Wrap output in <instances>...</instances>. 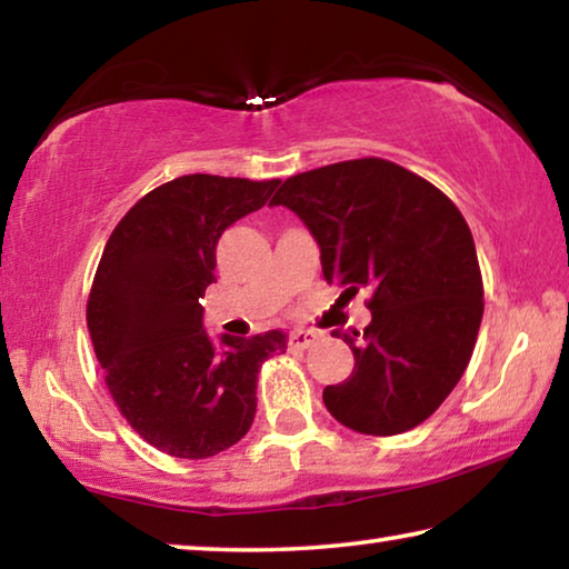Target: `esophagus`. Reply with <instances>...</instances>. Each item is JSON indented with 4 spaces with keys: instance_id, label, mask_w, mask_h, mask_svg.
<instances>
[{
    "instance_id": "obj_1",
    "label": "esophagus",
    "mask_w": 569,
    "mask_h": 569,
    "mask_svg": "<svg viewBox=\"0 0 569 569\" xmlns=\"http://www.w3.org/2000/svg\"><path fill=\"white\" fill-rule=\"evenodd\" d=\"M317 339L319 335L311 332V329H296V332L288 337V347H291V350H307V347H311Z\"/></svg>"
}]
</instances>
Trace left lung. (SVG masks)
<instances>
[{
  "mask_svg": "<svg viewBox=\"0 0 569 569\" xmlns=\"http://www.w3.org/2000/svg\"><path fill=\"white\" fill-rule=\"evenodd\" d=\"M270 203L309 227L327 283L372 288L366 332H332L355 368L325 388L327 411L360 435L419 427L462 378L482 319L478 252L460 209L383 158L286 178Z\"/></svg>",
  "mask_w": 569,
  "mask_h": 569,
  "instance_id": "1",
  "label": "left lung"
}]
</instances>
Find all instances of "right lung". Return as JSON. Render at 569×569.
<instances>
[{"label": "right lung", "instance_id": "add662e5", "mask_svg": "<svg viewBox=\"0 0 569 569\" xmlns=\"http://www.w3.org/2000/svg\"><path fill=\"white\" fill-rule=\"evenodd\" d=\"M281 181L193 173L146 193L114 227L91 286L87 321L99 366L130 427L166 455L203 460L248 435L258 372L288 335L250 339L203 329L217 242L266 207Z\"/></svg>", "mask_w": 569, "mask_h": 569}]
</instances>
